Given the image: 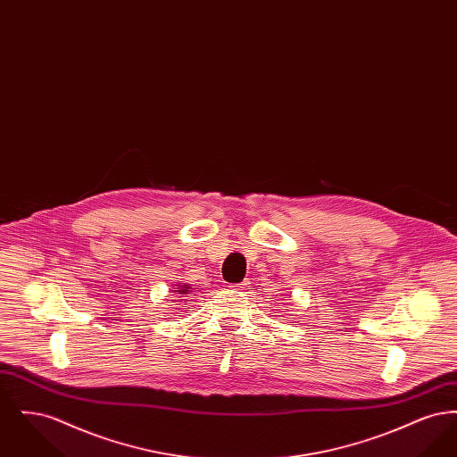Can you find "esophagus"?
Returning a JSON list of instances; mask_svg holds the SVG:
<instances>
[{
    "label": "esophagus",
    "mask_w": 457,
    "mask_h": 457,
    "mask_svg": "<svg viewBox=\"0 0 457 457\" xmlns=\"http://www.w3.org/2000/svg\"><path fill=\"white\" fill-rule=\"evenodd\" d=\"M248 284L250 283L243 281V283L235 284V286H231V287H233V289H238V291H243V289H246V287H248Z\"/></svg>",
    "instance_id": "esophagus-1"
}]
</instances>
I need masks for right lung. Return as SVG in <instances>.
Segmentation results:
<instances>
[{"label":"right lung","mask_w":457,"mask_h":457,"mask_svg":"<svg viewBox=\"0 0 457 457\" xmlns=\"http://www.w3.org/2000/svg\"><path fill=\"white\" fill-rule=\"evenodd\" d=\"M190 291H192V286L187 283H179L176 287H173V293L179 295V296H185V295H188Z\"/></svg>","instance_id":"1"}]
</instances>
